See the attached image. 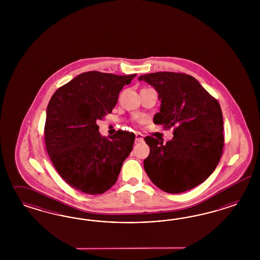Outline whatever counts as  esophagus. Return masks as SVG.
Wrapping results in <instances>:
<instances>
[{
	"label": "esophagus",
	"mask_w": 260,
	"mask_h": 260,
	"mask_svg": "<svg viewBox=\"0 0 260 260\" xmlns=\"http://www.w3.org/2000/svg\"><path fill=\"white\" fill-rule=\"evenodd\" d=\"M135 141L136 142H143L144 141V135L140 134V133H137L135 134Z\"/></svg>",
	"instance_id": "34e87169"
}]
</instances>
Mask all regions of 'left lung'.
I'll return each mask as SVG.
<instances>
[{
    "label": "left lung",
    "mask_w": 260,
    "mask_h": 260,
    "mask_svg": "<svg viewBox=\"0 0 260 260\" xmlns=\"http://www.w3.org/2000/svg\"><path fill=\"white\" fill-rule=\"evenodd\" d=\"M157 91L160 111L153 123L174 126L173 139L145 137L150 154L144 169L151 182L169 193L200 185L213 173L224 146L220 105L188 74L155 72L138 77Z\"/></svg>",
    "instance_id": "8db88e82"
}]
</instances>
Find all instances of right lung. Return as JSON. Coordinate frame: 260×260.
Instances as JSON below:
<instances>
[{"instance_id":"obj_1","label":"right lung","mask_w":260,"mask_h":260,"mask_svg":"<svg viewBox=\"0 0 260 260\" xmlns=\"http://www.w3.org/2000/svg\"><path fill=\"white\" fill-rule=\"evenodd\" d=\"M135 76L84 72L52 95L47 105L46 147L57 172L72 188L101 194L117 181L135 135L118 131L102 136L96 122L112 111L120 91Z\"/></svg>"}]
</instances>
